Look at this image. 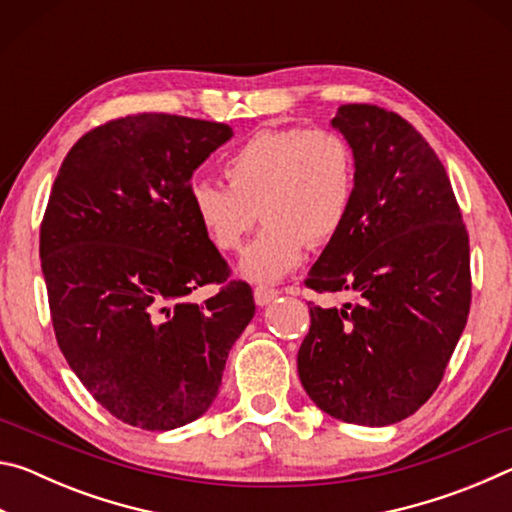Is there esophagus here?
Segmentation results:
<instances>
[{
  "mask_svg": "<svg viewBox=\"0 0 512 512\" xmlns=\"http://www.w3.org/2000/svg\"><path fill=\"white\" fill-rule=\"evenodd\" d=\"M280 296V291L277 289H271V287H257L255 289V302L259 307H266V305H271V302Z\"/></svg>",
  "mask_w": 512,
  "mask_h": 512,
  "instance_id": "34e87169",
  "label": "esophagus"
}]
</instances>
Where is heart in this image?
<instances>
[{
	"label": "heart",
	"mask_w": 512,
	"mask_h": 512,
	"mask_svg": "<svg viewBox=\"0 0 512 512\" xmlns=\"http://www.w3.org/2000/svg\"><path fill=\"white\" fill-rule=\"evenodd\" d=\"M223 173L228 185L194 180L189 201L219 250H237L259 216L266 219L239 262L250 282H277L296 271L307 246L332 239L350 214L352 146L325 128L257 133L225 158Z\"/></svg>",
	"instance_id": "b5f03b06"
}]
</instances>
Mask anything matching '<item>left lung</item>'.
Segmentation results:
<instances>
[{"label": "left lung", "mask_w": 512, "mask_h": 512, "mask_svg": "<svg viewBox=\"0 0 512 512\" xmlns=\"http://www.w3.org/2000/svg\"><path fill=\"white\" fill-rule=\"evenodd\" d=\"M332 128L352 146L354 198L307 287L354 302L309 307L298 375L320 411L386 427L443 379L470 314V241L443 162L409 121L350 103Z\"/></svg>", "instance_id": "obj_1"}]
</instances>
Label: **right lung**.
Masks as SVG:
<instances>
[{"label":"right lung","instance_id":"obj_1","mask_svg":"<svg viewBox=\"0 0 512 512\" xmlns=\"http://www.w3.org/2000/svg\"><path fill=\"white\" fill-rule=\"evenodd\" d=\"M235 135L228 124L135 115L83 135L58 169L40 259L56 341L117 420L146 431L194 422L255 316L189 201L194 171Z\"/></svg>","mask_w":512,"mask_h":512}]
</instances>
